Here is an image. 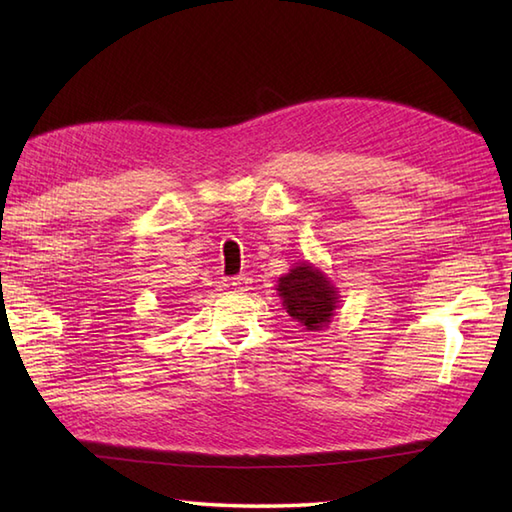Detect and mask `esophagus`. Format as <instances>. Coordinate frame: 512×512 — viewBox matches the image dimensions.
Instances as JSON below:
<instances>
[{
  "instance_id": "34e87169",
  "label": "esophagus",
  "mask_w": 512,
  "mask_h": 512,
  "mask_svg": "<svg viewBox=\"0 0 512 512\" xmlns=\"http://www.w3.org/2000/svg\"><path fill=\"white\" fill-rule=\"evenodd\" d=\"M247 286H249V278L247 276H239V278L232 280V289L234 291H247Z\"/></svg>"
}]
</instances>
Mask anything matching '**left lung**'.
Instances as JSON below:
<instances>
[{
  "label": "left lung",
  "mask_w": 512,
  "mask_h": 512,
  "mask_svg": "<svg viewBox=\"0 0 512 512\" xmlns=\"http://www.w3.org/2000/svg\"><path fill=\"white\" fill-rule=\"evenodd\" d=\"M276 291L286 313L310 332L328 328L341 302L339 289L332 280L308 260L293 265L289 273L280 276Z\"/></svg>",
  "instance_id": "8db88e82"
}]
</instances>
